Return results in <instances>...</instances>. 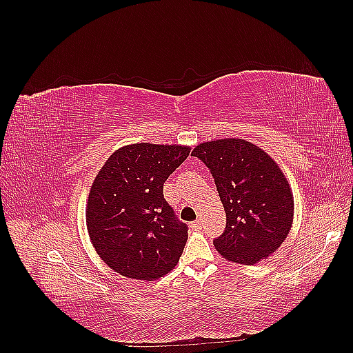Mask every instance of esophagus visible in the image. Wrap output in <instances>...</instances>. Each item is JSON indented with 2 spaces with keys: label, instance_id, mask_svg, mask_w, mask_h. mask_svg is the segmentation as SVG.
Returning <instances> with one entry per match:
<instances>
[{
  "label": "esophagus",
  "instance_id": "34e87169",
  "mask_svg": "<svg viewBox=\"0 0 353 353\" xmlns=\"http://www.w3.org/2000/svg\"><path fill=\"white\" fill-rule=\"evenodd\" d=\"M200 225H201V221L200 219H197V221H194L193 222V227L197 230V228H200Z\"/></svg>",
  "mask_w": 353,
  "mask_h": 353
}]
</instances>
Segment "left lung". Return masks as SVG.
Returning a JSON list of instances; mask_svg holds the SVG:
<instances>
[{"label":"left lung","mask_w":353,"mask_h":353,"mask_svg":"<svg viewBox=\"0 0 353 353\" xmlns=\"http://www.w3.org/2000/svg\"><path fill=\"white\" fill-rule=\"evenodd\" d=\"M215 179L227 227L213 244L230 262L256 265L268 259L290 232L293 191L279 163L263 148L241 138H222L196 145Z\"/></svg>","instance_id":"8db88e82"}]
</instances>
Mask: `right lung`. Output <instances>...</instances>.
Segmentation results:
<instances>
[{"mask_svg": "<svg viewBox=\"0 0 353 353\" xmlns=\"http://www.w3.org/2000/svg\"><path fill=\"white\" fill-rule=\"evenodd\" d=\"M190 145L128 144L105 160L85 209L95 252L126 279L154 281L172 271L188 239L163 197V184Z\"/></svg>", "mask_w": 353, "mask_h": 353, "instance_id": "obj_1", "label": "right lung"}]
</instances>
